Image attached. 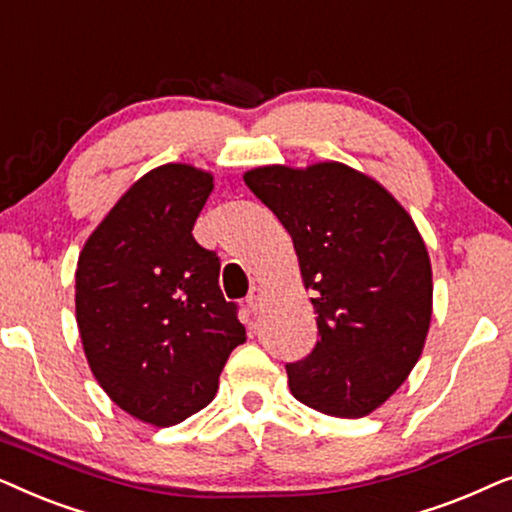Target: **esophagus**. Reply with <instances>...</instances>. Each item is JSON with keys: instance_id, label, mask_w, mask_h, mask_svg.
Returning <instances> with one entry per match:
<instances>
[{"instance_id": "esophagus-1", "label": "esophagus", "mask_w": 512, "mask_h": 512, "mask_svg": "<svg viewBox=\"0 0 512 512\" xmlns=\"http://www.w3.org/2000/svg\"><path fill=\"white\" fill-rule=\"evenodd\" d=\"M261 300H263V289H261V286H251V289H249V296H247V305H249V310H251V312H256V310H258V305H261Z\"/></svg>"}]
</instances>
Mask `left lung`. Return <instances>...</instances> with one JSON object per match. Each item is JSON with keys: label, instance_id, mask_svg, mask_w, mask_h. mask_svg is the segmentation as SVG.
I'll use <instances>...</instances> for the list:
<instances>
[{"label": "left lung", "instance_id": "1", "mask_svg": "<svg viewBox=\"0 0 512 512\" xmlns=\"http://www.w3.org/2000/svg\"><path fill=\"white\" fill-rule=\"evenodd\" d=\"M289 230L319 340L286 363L291 394L333 417H366L405 382L431 324L433 282L415 221L375 179L342 163L244 174Z\"/></svg>", "mask_w": 512, "mask_h": 512}]
</instances>
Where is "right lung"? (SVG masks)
I'll return each mask as SVG.
<instances>
[{
    "label": "right lung",
    "instance_id": "obj_1",
    "mask_svg": "<svg viewBox=\"0 0 512 512\" xmlns=\"http://www.w3.org/2000/svg\"><path fill=\"white\" fill-rule=\"evenodd\" d=\"M214 177L160 165L93 230L76 265V324L95 380L128 415L174 426L212 403L247 340L219 289V256L193 226Z\"/></svg>",
    "mask_w": 512,
    "mask_h": 512
}]
</instances>
